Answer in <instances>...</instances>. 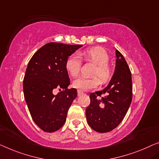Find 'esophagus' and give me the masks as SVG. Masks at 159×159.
I'll return each instance as SVG.
<instances>
[{
	"label": "esophagus",
	"instance_id": "obj_1",
	"mask_svg": "<svg viewBox=\"0 0 159 159\" xmlns=\"http://www.w3.org/2000/svg\"><path fill=\"white\" fill-rule=\"evenodd\" d=\"M77 92H78V96H80V95H82L83 93H84V91H81V90H79V89L78 90Z\"/></svg>",
	"mask_w": 159,
	"mask_h": 159
}]
</instances>
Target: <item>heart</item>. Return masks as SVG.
Returning a JSON list of instances; mask_svg holds the SVG:
<instances>
[{
  "instance_id": "1",
  "label": "heart",
  "mask_w": 159,
  "mask_h": 159,
  "mask_svg": "<svg viewBox=\"0 0 159 159\" xmlns=\"http://www.w3.org/2000/svg\"><path fill=\"white\" fill-rule=\"evenodd\" d=\"M81 55L84 56L87 61H91L96 64V67L94 68L92 73L94 76H80L77 78L73 80V87L82 90H89L94 89L100 84V78L103 83L107 82L110 79L112 74V70L109 65L108 64L109 61V56L105 49L101 47L88 48L82 52ZM80 68H81V61L78 54L73 53L67 58L66 61V68L72 76H76L79 75ZM99 77L100 78V79Z\"/></svg>"
}]
</instances>
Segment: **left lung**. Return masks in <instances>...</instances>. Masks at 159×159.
Listing matches in <instances>:
<instances>
[{
	"label": "left lung",
	"instance_id": "1",
	"mask_svg": "<svg viewBox=\"0 0 159 159\" xmlns=\"http://www.w3.org/2000/svg\"><path fill=\"white\" fill-rule=\"evenodd\" d=\"M116 56L115 72L109 84L102 91L90 94L91 103L86 110L88 124L99 133L116 128L124 120L132 101L131 70L118 50Z\"/></svg>",
	"mask_w": 159,
	"mask_h": 159
}]
</instances>
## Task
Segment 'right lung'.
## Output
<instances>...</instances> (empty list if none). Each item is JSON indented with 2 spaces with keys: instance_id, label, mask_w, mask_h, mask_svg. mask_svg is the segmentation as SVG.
<instances>
[{
  "instance_id": "1",
  "label": "right lung",
  "mask_w": 159,
  "mask_h": 159,
  "mask_svg": "<svg viewBox=\"0 0 159 159\" xmlns=\"http://www.w3.org/2000/svg\"><path fill=\"white\" fill-rule=\"evenodd\" d=\"M81 45L48 43L34 53L23 80V93L35 124L43 131H58L65 124L68 111L77 96L68 89L70 82L66 61ZM56 89H59L54 94Z\"/></svg>"
}]
</instances>
